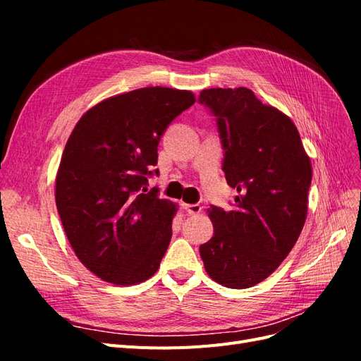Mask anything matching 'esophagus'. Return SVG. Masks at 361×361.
Returning <instances> with one entry per match:
<instances>
[{
  "instance_id": "obj_1",
  "label": "esophagus",
  "mask_w": 361,
  "mask_h": 361,
  "mask_svg": "<svg viewBox=\"0 0 361 361\" xmlns=\"http://www.w3.org/2000/svg\"><path fill=\"white\" fill-rule=\"evenodd\" d=\"M182 207L185 211H187L190 215H197L202 212V206L194 203V204H188V203H182Z\"/></svg>"
}]
</instances>
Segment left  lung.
I'll return each mask as SVG.
<instances>
[{"label":"left lung","mask_w":361,"mask_h":361,"mask_svg":"<svg viewBox=\"0 0 361 361\" xmlns=\"http://www.w3.org/2000/svg\"><path fill=\"white\" fill-rule=\"evenodd\" d=\"M199 102L216 120L223 171L239 194L232 211L207 209L214 236L200 245V256L216 283L251 288L279 268L302 231L310 158L292 120L250 89H207Z\"/></svg>","instance_id":"1"}]
</instances>
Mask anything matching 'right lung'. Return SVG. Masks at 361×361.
Instances as JSON below:
<instances>
[{"label":"right lung","instance_id":"1","mask_svg":"<svg viewBox=\"0 0 361 361\" xmlns=\"http://www.w3.org/2000/svg\"><path fill=\"white\" fill-rule=\"evenodd\" d=\"M195 102L188 90L145 87L108 97L76 123L63 150L56 203L81 264L113 285L155 274L176 204L147 190L169 125Z\"/></svg>","mask_w":361,"mask_h":361}]
</instances>
